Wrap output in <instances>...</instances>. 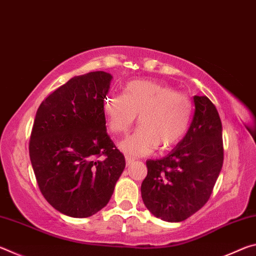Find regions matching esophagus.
<instances>
[{
  "instance_id": "34e87169",
  "label": "esophagus",
  "mask_w": 256,
  "mask_h": 256,
  "mask_svg": "<svg viewBox=\"0 0 256 256\" xmlns=\"http://www.w3.org/2000/svg\"><path fill=\"white\" fill-rule=\"evenodd\" d=\"M125 162H126V164L128 166V164H131L134 162V159L130 157H125Z\"/></svg>"
}]
</instances>
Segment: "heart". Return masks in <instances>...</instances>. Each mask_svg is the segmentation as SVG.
Here are the masks:
<instances>
[{
  "label": "heart",
  "mask_w": 256,
  "mask_h": 256,
  "mask_svg": "<svg viewBox=\"0 0 256 256\" xmlns=\"http://www.w3.org/2000/svg\"><path fill=\"white\" fill-rule=\"evenodd\" d=\"M192 112L186 94L149 80L128 82L123 96L110 94L104 102L108 128L114 134L126 133L138 116L140 128L118 144L131 157H144L158 146L166 150L178 144L190 126Z\"/></svg>",
  "instance_id": "obj_1"
}]
</instances>
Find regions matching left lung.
Returning <instances> with one entry per match:
<instances>
[{"mask_svg": "<svg viewBox=\"0 0 256 256\" xmlns=\"http://www.w3.org/2000/svg\"><path fill=\"white\" fill-rule=\"evenodd\" d=\"M193 102L196 110L185 136L164 158L146 160L142 200L164 222H184L200 210L222 172V125L218 110L206 96H194Z\"/></svg>", "mask_w": 256, "mask_h": 256, "instance_id": "left-lung-1", "label": "left lung"}]
</instances>
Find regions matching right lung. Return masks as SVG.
Here are the masks:
<instances>
[{
  "label": "right lung",
  "mask_w": 256,
  "mask_h": 256,
  "mask_svg": "<svg viewBox=\"0 0 256 256\" xmlns=\"http://www.w3.org/2000/svg\"><path fill=\"white\" fill-rule=\"evenodd\" d=\"M112 80L104 71L72 78L40 104L34 118L29 156L38 186L54 209L72 218L106 206L125 168L106 132L104 100Z\"/></svg>",
  "instance_id": "obj_1"
}]
</instances>
